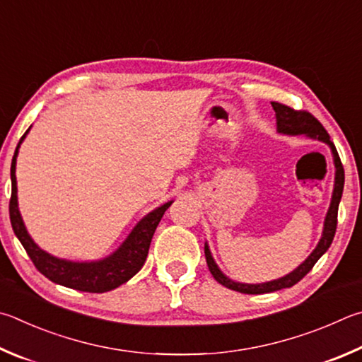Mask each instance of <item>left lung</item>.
I'll return each instance as SVG.
<instances>
[{
  "label": "left lung",
  "mask_w": 362,
  "mask_h": 362,
  "mask_svg": "<svg viewBox=\"0 0 362 362\" xmlns=\"http://www.w3.org/2000/svg\"><path fill=\"white\" fill-rule=\"evenodd\" d=\"M275 110V122H277V133L285 134V136H305L308 139H315L320 142H325L327 147L331 148L332 160H334V168H336V177H334V189H332V198L329 209H327V214L325 216L323 223V234H321V239L318 240L317 247H315L313 252L307 256L305 261H302L300 264L291 271L290 274L284 275V277L275 279L271 281H264V284H240V281H234L229 279L228 275L221 272V269L216 266L212 253H210L209 244L206 242L204 244V253H206V261L209 266L210 274L214 275V279L218 281L220 285L229 288V290L244 293V294H262V293H272L279 291L281 288H291L293 285L298 284L300 279H304L305 275L312 271L321 256L326 253V250L331 247L334 234H336L337 228V212H339V202L341 199V192H344V183H345V173L344 166H341L339 153L336 150V146L331 142L329 134L323 128L317 118L312 114L304 112V110H294L291 107L285 106V104L280 103H271Z\"/></svg>",
  "instance_id": "obj_1"
}]
</instances>
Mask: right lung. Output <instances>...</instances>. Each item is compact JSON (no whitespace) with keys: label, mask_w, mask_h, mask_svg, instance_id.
Wrapping results in <instances>:
<instances>
[{"label":"right lung","mask_w":362,"mask_h":362,"mask_svg":"<svg viewBox=\"0 0 362 362\" xmlns=\"http://www.w3.org/2000/svg\"><path fill=\"white\" fill-rule=\"evenodd\" d=\"M30 129L31 127L22 136V139L16 148V153L12 156V194L9 202V216L12 229H14L17 239L21 240L26 253H28L33 264L36 266L39 272L54 281V284L68 286L77 291L106 293L127 284L131 277H134L141 271L144 262H146L155 229L161 221L164 212H166L174 201L164 202L163 206L153 209L152 212H148L144 218L137 221L136 226L128 234V238L122 242L115 252L106 256V258L95 261H71L64 258H57V256L47 253L33 240L30 233L26 231L21 210H18L16 164L18 148H21L26 134L30 133Z\"/></svg>","instance_id":"right-lung-1"}]
</instances>
